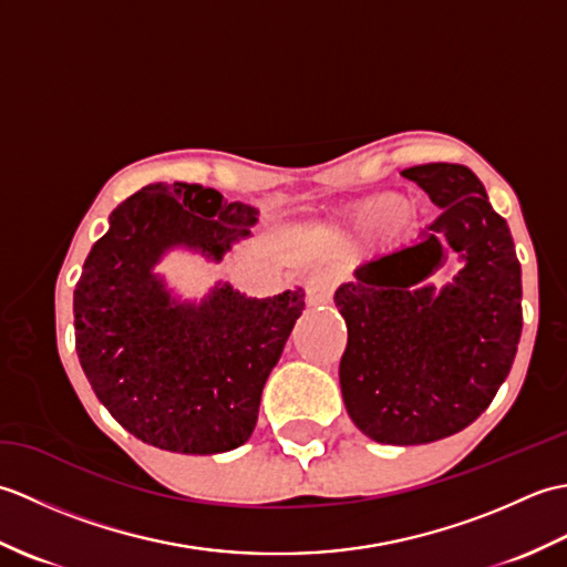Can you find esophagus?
<instances>
[{"mask_svg":"<svg viewBox=\"0 0 567 567\" xmlns=\"http://www.w3.org/2000/svg\"><path fill=\"white\" fill-rule=\"evenodd\" d=\"M333 277L329 272H315L307 280L305 290H307V302L311 307H323L331 302V295H333Z\"/></svg>","mask_w":567,"mask_h":567,"instance_id":"obj_1","label":"esophagus"}]
</instances>
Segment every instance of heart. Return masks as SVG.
<instances>
[{
  "mask_svg": "<svg viewBox=\"0 0 567 567\" xmlns=\"http://www.w3.org/2000/svg\"><path fill=\"white\" fill-rule=\"evenodd\" d=\"M406 214V199L400 195H382L378 199L368 202L363 209H360L355 228L363 234H375L384 231L394 224H400Z\"/></svg>",
  "mask_w": 567,
  "mask_h": 567,
  "instance_id": "heart-1",
  "label": "heart"
}]
</instances>
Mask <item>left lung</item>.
I'll list each match as a JSON object with an SVG mask.
<instances>
[{
    "mask_svg": "<svg viewBox=\"0 0 567 567\" xmlns=\"http://www.w3.org/2000/svg\"><path fill=\"white\" fill-rule=\"evenodd\" d=\"M441 209L412 246L360 265L333 295L348 327L339 380L368 439L419 445L463 431L495 400L522 339V265L507 221L465 165L402 171ZM455 251L462 270L432 277Z\"/></svg>",
    "mask_w": 567,
    "mask_h": 567,
    "instance_id": "8db88e82",
    "label": "left lung"
}]
</instances>
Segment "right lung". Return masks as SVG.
<instances>
[{
    "label": "right lung",
    "instance_id": "obj_1",
    "mask_svg": "<svg viewBox=\"0 0 567 567\" xmlns=\"http://www.w3.org/2000/svg\"><path fill=\"white\" fill-rule=\"evenodd\" d=\"M258 214L212 187L155 183L118 204L84 260L72 299L80 365L143 443L214 455L256 429L265 380L302 317V287L256 299L216 282L197 302L155 265L175 248L221 262Z\"/></svg>",
    "mask_w": 567,
    "mask_h": 567
}]
</instances>
